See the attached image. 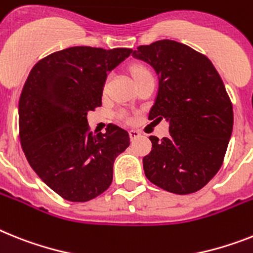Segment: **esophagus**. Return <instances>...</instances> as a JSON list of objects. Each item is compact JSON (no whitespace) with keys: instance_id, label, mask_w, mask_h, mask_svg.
<instances>
[{"instance_id":"1","label":"esophagus","mask_w":253,"mask_h":253,"mask_svg":"<svg viewBox=\"0 0 253 253\" xmlns=\"http://www.w3.org/2000/svg\"><path fill=\"white\" fill-rule=\"evenodd\" d=\"M128 133H130L131 140H135V139H136V137H139L140 135H141V133H140L137 130H130V131H128Z\"/></svg>"}]
</instances>
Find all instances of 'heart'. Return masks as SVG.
I'll return each mask as SVG.
<instances>
[{
  "instance_id": "heart-1",
  "label": "heart",
  "mask_w": 253,
  "mask_h": 253,
  "mask_svg": "<svg viewBox=\"0 0 253 253\" xmlns=\"http://www.w3.org/2000/svg\"><path fill=\"white\" fill-rule=\"evenodd\" d=\"M131 72H132V77L135 81L152 76V73H150L145 67H143V65H133V67L131 68Z\"/></svg>"
}]
</instances>
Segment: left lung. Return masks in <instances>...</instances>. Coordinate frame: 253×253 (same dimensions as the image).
Segmentation results:
<instances>
[{
  "label": "left lung",
  "instance_id": "8db88e82",
  "mask_svg": "<svg viewBox=\"0 0 253 253\" xmlns=\"http://www.w3.org/2000/svg\"><path fill=\"white\" fill-rule=\"evenodd\" d=\"M132 56L158 76L149 120L169 125L167 137H149L145 176L175 194L197 192L221 167L233 131V105L224 82L209 58L172 40L139 46Z\"/></svg>",
  "mask_w": 253,
  "mask_h": 253
}]
</instances>
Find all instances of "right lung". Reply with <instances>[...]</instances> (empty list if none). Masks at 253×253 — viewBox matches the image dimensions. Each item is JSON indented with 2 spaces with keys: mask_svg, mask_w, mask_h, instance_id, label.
<instances>
[{
  "mask_svg": "<svg viewBox=\"0 0 253 253\" xmlns=\"http://www.w3.org/2000/svg\"><path fill=\"white\" fill-rule=\"evenodd\" d=\"M131 48L74 46L56 51L32 68L19 100L20 143L38 177L71 202H87L105 192L113 163L130 145L116 125L105 133L88 131L87 113L101 105L109 72Z\"/></svg>",
  "mask_w": 253,
  "mask_h": 253,
  "instance_id": "obj_1",
  "label": "right lung"
}]
</instances>
